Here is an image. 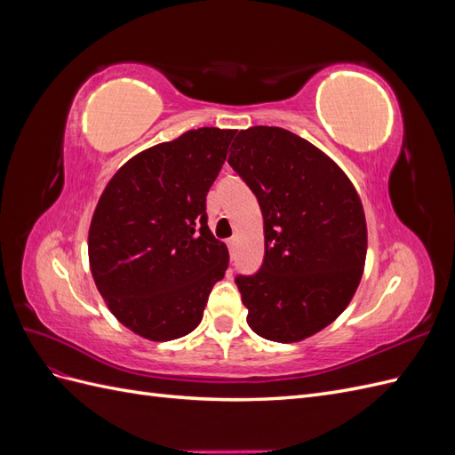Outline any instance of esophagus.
Returning <instances> with one entry per match:
<instances>
[{
	"mask_svg": "<svg viewBox=\"0 0 455 455\" xmlns=\"http://www.w3.org/2000/svg\"><path fill=\"white\" fill-rule=\"evenodd\" d=\"M228 246H229V256H231V259H233V258H235V251H237V239L231 237V239L228 241Z\"/></svg>",
	"mask_w": 455,
	"mask_h": 455,
	"instance_id": "1",
	"label": "esophagus"
}]
</instances>
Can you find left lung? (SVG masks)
I'll return each mask as SVG.
<instances>
[{
  "instance_id": "left-lung-1",
  "label": "left lung",
  "mask_w": 455,
  "mask_h": 455,
  "mask_svg": "<svg viewBox=\"0 0 455 455\" xmlns=\"http://www.w3.org/2000/svg\"><path fill=\"white\" fill-rule=\"evenodd\" d=\"M228 163L264 216L259 271L235 279L246 323L261 338L294 343L321 332L349 306L366 261V218L338 164L281 127L239 131Z\"/></svg>"
}]
</instances>
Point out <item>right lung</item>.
<instances>
[{
    "mask_svg": "<svg viewBox=\"0 0 455 455\" xmlns=\"http://www.w3.org/2000/svg\"><path fill=\"white\" fill-rule=\"evenodd\" d=\"M235 131L201 127L148 148L112 176L89 228L92 279L116 319L149 341L189 334L228 246L206 226V194Z\"/></svg>",
    "mask_w": 455,
    "mask_h": 455,
    "instance_id": "add662e5",
    "label": "right lung"
}]
</instances>
